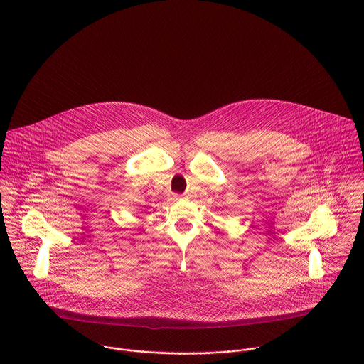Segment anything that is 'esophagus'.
<instances>
[{
	"label": "esophagus",
	"instance_id": "obj_1",
	"mask_svg": "<svg viewBox=\"0 0 364 364\" xmlns=\"http://www.w3.org/2000/svg\"><path fill=\"white\" fill-rule=\"evenodd\" d=\"M182 198V195H175V199L178 200V199H181Z\"/></svg>",
	"mask_w": 364,
	"mask_h": 364
}]
</instances>
